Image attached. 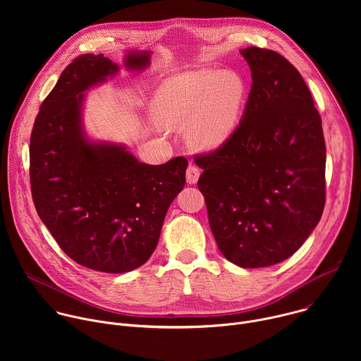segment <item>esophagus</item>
Returning <instances> with one entry per match:
<instances>
[{"label": "esophagus", "instance_id": "34e87169", "mask_svg": "<svg viewBox=\"0 0 361 361\" xmlns=\"http://www.w3.org/2000/svg\"><path fill=\"white\" fill-rule=\"evenodd\" d=\"M185 177H187V183L188 184H197L198 178H200V169L197 166H192L190 164L188 169H187V173H185Z\"/></svg>", "mask_w": 361, "mask_h": 361}]
</instances>
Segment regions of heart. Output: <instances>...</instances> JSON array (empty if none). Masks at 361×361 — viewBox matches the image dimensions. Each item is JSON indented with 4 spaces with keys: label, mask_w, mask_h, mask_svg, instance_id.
<instances>
[{
    "label": "heart",
    "mask_w": 361,
    "mask_h": 361,
    "mask_svg": "<svg viewBox=\"0 0 361 361\" xmlns=\"http://www.w3.org/2000/svg\"><path fill=\"white\" fill-rule=\"evenodd\" d=\"M247 94L233 70H187L163 81L152 97V116L169 128L185 127L195 151H214L233 135Z\"/></svg>",
    "instance_id": "1"
}]
</instances>
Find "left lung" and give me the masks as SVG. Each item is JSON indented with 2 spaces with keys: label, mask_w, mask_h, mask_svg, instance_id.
Instances as JSON below:
<instances>
[{
  "label": "left lung",
  "mask_w": 361,
  "mask_h": 361,
  "mask_svg": "<svg viewBox=\"0 0 361 361\" xmlns=\"http://www.w3.org/2000/svg\"><path fill=\"white\" fill-rule=\"evenodd\" d=\"M251 90L238 127L195 157L216 243L243 269L277 264L319 224L326 202L322 118L297 68L276 51L240 49Z\"/></svg>",
  "instance_id": "1"
}]
</instances>
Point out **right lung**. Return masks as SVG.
Listing matches in <instances>:
<instances>
[{
	"instance_id": "obj_1",
	"label": "right lung",
	"mask_w": 361,
	"mask_h": 361,
	"mask_svg": "<svg viewBox=\"0 0 361 361\" xmlns=\"http://www.w3.org/2000/svg\"><path fill=\"white\" fill-rule=\"evenodd\" d=\"M151 54L127 51L123 66L142 71ZM118 73L104 54L75 59L41 104L30 140L31 192L41 221L70 259L102 273H128L149 259L188 166L184 157L144 164L124 144L87 135L85 92Z\"/></svg>"
}]
</instances>
